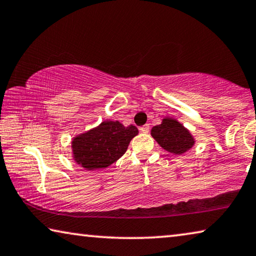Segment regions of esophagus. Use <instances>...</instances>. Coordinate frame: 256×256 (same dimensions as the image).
Here are the masks:
<instances>
[{"label": "esophagus", "mask_w": 256, "mask_h": 256, "mask_svg": "<svg viewBox=\"0 0 256 256\" xmlns=\"http://www.w3.org/2000/svg\"><path fill=\"white\" fill-rule=\"evenodd\" d=\"M140 131L142 133H148L149 132V125L146 124V125H144V126H141Z\"/></svg>", "instance_id": "34e87169"}]
</instances>
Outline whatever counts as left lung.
<instances>
[{"label":"left lung","instance_id":"8db88e82","mask_svg":"<svg viewBox=\"0 0 256 256\" xmlns=\"http://www.w3.org/2000/svg\"><path fill=\"white\" fill-rule=\"evenodd\" d=\"M150 134L162 148L174 155H182L194 144V139L189 130L172 117L163 118L160 125L152 128Z\"/></svg>","mask_w":256,"mask_h":256}]
</instances>
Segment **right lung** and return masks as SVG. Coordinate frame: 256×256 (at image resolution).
Masks as SVG:
<instances>
[{
	"label": "right lung",
	"mask_w": 256,
	"mask_h": 256,
	"mask_svg": "<svg viewBox=\"0 0 256 256\" xmlns=\"http://www.w3.org/2000/svg\"><path fill=\"white\" fill-rule=\"evenodd\" d=\"M139 131L134 125L124 126L118 120H104L96 128L74 136L72 141V158L86 168H106L124 155Z\"/></svg>",
	"instance_id": "right-lung-1"
}]
</instances>
